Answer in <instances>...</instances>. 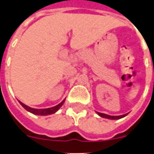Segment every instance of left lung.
I'll return each mask as SVG.
<instances>
[{
  "label": "left lung",
  "instance_id": "8db88e82",
  "mask_svg": "<svg viewBox=\"0 0 154 154\" xmlns=\"http://www.w3.org/2000/svg\"><path fill=\"white\" fill-rule=\"evenodd\" d=\"M97 114L101 116V117H104V118H107V119H111V120H116V119H121L124 116L128 115V114H124V115L122 116H109L106 115V114H104V113H100V112H97Z\"/></svg>",
  "mask_w": 154,
  "mask_h": 154
}]
</instances>
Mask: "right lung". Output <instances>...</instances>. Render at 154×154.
Segmentation results:
<instances>
[{"mask_svg": "<svg viewBox=\"0 0 154 154\" xmlns=\"http://www.w3.org/2000/svg\"><path fill=\"white\" fill-rule=\"evenodd\" d=\"M20 104L22 105V106L24 109H26V111H29L32 114H35V115H40V116H48V115H51V114H54L55 113L56 111L59 110V108L63 106V102H64V100L61 103H59V105L55 106L54 107H50V108H46V109H34V108H31L29 106H27L26 105L23 104L21 101H19Z\"/></svg>", "mask_w": 154, "mask_h": 154, "instance_id": "right-lung-1", "label": "right lung"}]
</instances>
